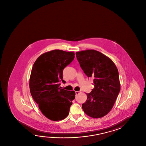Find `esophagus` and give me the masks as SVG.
Returning <instances> with one entry per match:
<instances>
[{"label": "esophagus", "instance_id": "1", "mask_svg": "<svg viewBox=\"0 0 146 146\" xmlns=\"http://www.w3.org/2000/svg\"><path fill=\"white\" fill-rule=\"evenodd\" d=\"M80 93V92H78V91H76V92H75V94H76V95H78Z\"/></svg>", "mask_w": 146, "mask_h": 146}]
</instances>
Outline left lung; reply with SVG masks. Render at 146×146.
I'll use <instances>...</instances> for the list:
<instances>
[{
  "label": "left lung",
  "mask_w": 146,
  "mask_h": 146,
  "mask_svg": "<svg viewBox=\"0 0 146 146\" xmlns=\"http://www.w3.org/2000/svg\"><path fill=\"white\" fill-rule=\"evenodd\" d=\"M76 56L84 73L88 78H94L95 86L87 94L82 109L91 117H102L112 109L119 94L118 70L112 60L98 51H80L76 52Z\"/></svg>",
  "instance_id": "obj_1"
}]
</instances>
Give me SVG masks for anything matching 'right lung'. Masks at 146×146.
<instances>
[{"instance_id": "obj_1", "label": "right lung", "mask_w": 146, "mask_h": 146, "mask_svg": "<svg viewBox=\"0 0 146 146\" xmlns=\"http://www.w3.org/2000/svg\"><path fill=\"white\" fill-rule=\"evenodd\" d=\"M74 52L54 50L42 54L33 64L30 75V92L42 113L48 119L57 121L69 113L74 91L59 88L63 83V70L74 58Z\"/></svg>"}]
</instances>
